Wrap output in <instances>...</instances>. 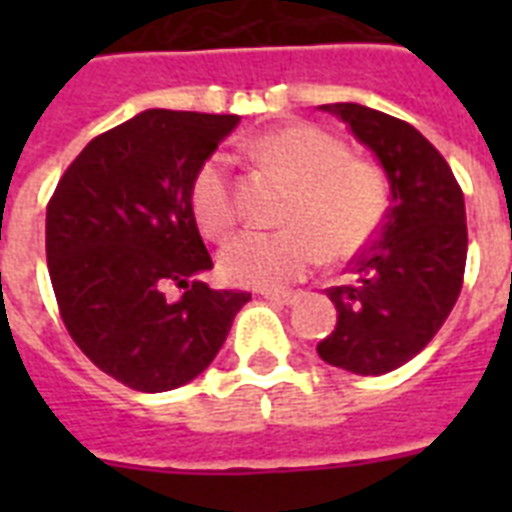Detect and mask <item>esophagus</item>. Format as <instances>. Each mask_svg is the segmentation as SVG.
I'll use <instances>...</instances> for the list:
<instances>
[{
	"label": "esophagus",
	"instance_id": "esophagus-1",
	"mask_svg": "<svg viewBox=\"0 0 512 512\" xmlns=\"http://www.w3.org/2000/svg\"><path fill=\"white\" fill-rule=\"evenodd\" d=\"M263 297L276 305H292L297 300V292H271L268 289V292H263Z\"/></svg>",
	"mask_w": 512,
	"mask_h": 512
}]
</instances>
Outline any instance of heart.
I'll return each instance as SVG.
<instances>
[{
    "mask_svg": "<svg viewBox=\"0 0 512 512\" xmlns=\"http://www.w3.org/2000/svg\"><path fill=\"white\" fill-rule=\"evenodd\" d=\"M255 151L297 185L281 231L236 233L220 249L225 279L276 289L303 279L327 252L332 260L361 255L380 233L390 207L377 164L353 159L337 135L316 124H287L255 140ZM191 212L207 236H223L239 220L231 156L217 151L191 180Z\"/></svg>",
    "mask_w": 512,
    "mask_h": 512,
    "instance_id": "1",
    "label": "heart"
}]
</instances>
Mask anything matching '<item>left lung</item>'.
<instances>
[{
    "label": "left lung",
    "instance_id": "1",
    "mask_svg": "<svg viewBox=\"0 0 512 512\" xmlns=\"http://www.w3.org/2000/svg\"><path fill=\"white\" fill-rule=\"evenodd\" d=\"M321 108L380 159L390 207L377 239L350 263V284L327 289L337 324L316 350L353 374L393 372L436 337L460 297L465 199L452 167L409 122L358 103Z\"/></svg>",
    "mask_w": 512,
    "mask_h": 512
}]
</instances>
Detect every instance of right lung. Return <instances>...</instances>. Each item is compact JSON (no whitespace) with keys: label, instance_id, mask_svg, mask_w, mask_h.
Listing matches in <instances>:
<instances>
[{"label":"right lung","instance_id":"right-lung-1","mask_svg":"<svg viewBox=\"0 0 512 512\" xmlns=\"http://www.w3.org/2000/svg\"><path fill=\"white\" fill-rule=\"evenodd\" d=\"M239 124L233 114L151 108L92 138L47 204V268L60 319L92 364L140 393L199 377L252 300L209 289L212 257L191 180ZM175 283L184 297L172 301Z\"/></svg>","mask_w":512,"mask_h":512}]
</instances>
